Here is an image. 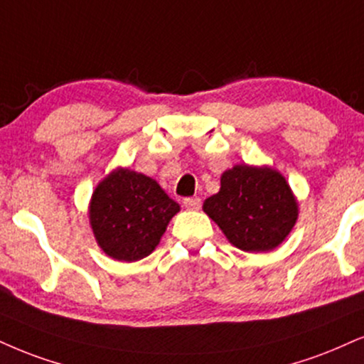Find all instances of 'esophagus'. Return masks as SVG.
Returning <instances> with one entry per match:
<instances>
[{
	"label": "esophagus",
	"mask_w": 364,
	"mask_h": 364,
	"mask_svg": "<svg viewBox=\"0 0 364 364\" xmlns=\"http://www.w3.org/2000/svg\"><path fill=\"white\" fill-rule=\"evenodd\" d=\"M183 205L191 210H197L200 209V199L199 197H187V199H183Z\"/></svg>",
	"instance_id": "obj_1"
}]
</instances>
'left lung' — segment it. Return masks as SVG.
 Masks as SVG:
<instances>
[{
  "instance_id": "obj_1",
  "label": "left lung",
  "mask_w": 364,
  "mask_h": 364,
  "mask_svg": "<svg viewBox=\"0 0 364 364\" xmlns=\"http://www.w3.org/2000/svg\"><path fill=\"white\" fill-rule=\"evenodd\" d=\"M203 209L231 245L250 253L277 248L299 218L297 199L284 175L246 164L221 175V189L204 200Z\"/></svg>"
}]
</instances>
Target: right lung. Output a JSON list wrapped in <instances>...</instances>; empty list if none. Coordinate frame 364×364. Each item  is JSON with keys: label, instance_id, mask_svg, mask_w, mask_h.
<instances>
[{"label": "right lung", "instance_id": "add662e5", "mask_svg": "<svg viewBox=\"0 0 364 364\" xmlns=\"http://www.w3.org/2000/svg\"><path fill=\"white\" fill-rule=\"evenodd\" d=\"M178 210L181 205L154 178L119 167L94 189L89 223L107 257L138 262L156 248Z\"/></svg>", "mask_w": 364, "mask_h": 364}]
</instances>
